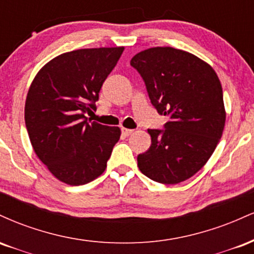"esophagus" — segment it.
Masks as SVG:
<instances>
[{
	"label": "esophagus",
	"mask_w": 254,
	"mask_h": 254,
	"mask_svg": "<svg viewBox=\"0 0 254 254\" xmlns=\"http://www.w3.org/2000/svg\"><path fill=\"white\" fill-rule=\"evenodd\" d=\"M133 132V130L131 129H127V127H122V133H123L124 136H129L131 133Z\"/></svg>",
	"instance_id": "esophagus-1"
}]
</instances>
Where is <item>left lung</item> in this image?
Wrapping results in <instances>:
<instances>
[{
	"instance_id": "left-lung-1",
	"label": "left lung",
	"mask_w": 254,
	"mask_h": 254,
	"mask_svg": "<svg viewBox=\"0 0 254 254\" xmlns=\"http://www.w3.org/2000/svg\"><path fill=\"white\" fill-rule=\"evenodd\" d=\"M139 72L165 129H148L151 145L137 156L139 171L161 184L189 179L206 164L222 136L226 111L214 69L194 55L174 48H151L135 55Z\"/></svg>"
}]
</instances>
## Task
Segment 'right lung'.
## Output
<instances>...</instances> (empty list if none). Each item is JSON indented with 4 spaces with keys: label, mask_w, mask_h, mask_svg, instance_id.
I'll use <instances>...</instances> for the list:
<instances>
[{
    "label": "right lung",
    "mask_w": 254,
    "mask_h": 254,
    "mask_svg": "<svg viewBox=\"0 0 254 254\" xmlns=\"http://www.w3.org/2000/svg\"><path fill=\"white\" fill-rule=\"evenodd\" d=\"M118 48L81 49L55 57L28 89L25 123L34 153L61 182L78 186L104 173L121 137L118 127L89 123L104 81L123 54Z\"/></svg>",
    "instance_id": "add662e5"
}]
</instances>
